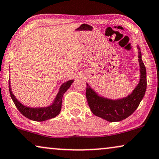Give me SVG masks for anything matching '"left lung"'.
Masks as SVG:
<instances>
[{
    "instance_id": "8db88e82",
    "label": "left lung",
    "mask_w": 159,
    "mask_h": 159,
    "mask_svg": "<svg viewBox=\"0 0 159 159\" xmlns=\"http://www.w3.org/2000/svg\"><path fill=\"white\" fill-rule=\"evenodd\" d=\"M139 61L140 66V81L137 86L127 98L112 100L100 98L86 84V97L92 113L108 122H119L131 115L138 108L145 94L147 88L146 68L142 59L140 48Z\"/></svg>"
}]
</instances>
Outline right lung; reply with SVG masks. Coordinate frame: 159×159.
I'll return each mask as SVG.
<instances>
[{
	"label": "right lung",
	"instance_id": "add662e5",
	"mask_svg": "<svg viewBox=\"0 0 159 159\" xmlns=\"http://www.w3.org/2000/svg\"><path fill=\"white\" fill-rule=\"evenodd\" d=\"M73 82V80H70L65 83L62 84L61 87H60V90L58 93L57 96H56L55 100H54L53 103L51 106H48L46 108H32L26 107V106L22 105L18 100L16 99L14 94H12L11 90V87H10V83L9 85V92L10 95H11V99H12L14 103L16 106V107L19 111L25 116V117L29 118V119L34 120V121L37 122H42L45 121V120L51 119V118L55 117L58 114L60 113L61 108V101H62V97L65 92L69 89V87L71 86L72 83Z\"/></svg>",
	"mask_w": 159,
	"mask_h": 159
}]
</instances>
